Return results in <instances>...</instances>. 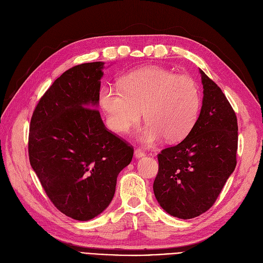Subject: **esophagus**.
<instances>
[{"mask_svg":"<svg viewBox=\"0 0 263 263\" xmlns=\"http://www.w3.org/2000/svg\"><path fill=\"white\" fill-rule=\"evenodd\" d=\"M134 156H135V158H141V157L145 156V153L142 149H140V148H136V149L134 151Z\"/></svg>","mask_w":263,"mask_h":263,"instance_id":"34e87169","label":"esophagus"}]
</instances>
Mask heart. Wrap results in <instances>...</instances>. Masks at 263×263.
<instances>
[{"label": "heart", "instance_id": "b5f03b06", "mask_svg": "<svg viewBox=\"0 0 263 263\" xmlns=\"http://www.w3.org/2000/svg\"><path fill=\"white\" fill-rule=\"evenodd\" d=\"M120 88L104 85L99 104L109 129L128 132L141 118L143 142L151 144L161 136L168 142L180 141L195 125L201 107L197 82L186 74H176L162 66H145L124 74Z\"/></svg>", "mask_w": 263, "mask_h": 263}]
</instances>
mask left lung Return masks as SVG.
Masks as SVG:
<instances>
[{"label": "left lung", "mask_w": 263, "mask_h": 263, "mask_svg": "<svg viewBox=\"0 0 263 263\" xmlns=\"http://www.w3.org/2000/svg\"><path fill=\"white\" fill-rule=\"evenodd\" d=\"M200 73L204 89L200 116L186 139L158 154L154 181L159 204L180 219L209 211L236 165L235 111L217 84Z\"/></svg>", "instance_id": "obj_1"}]
</instances>
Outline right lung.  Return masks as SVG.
<instances>
[{"instance_id":"add662e5","label":"right lung","mask_w":263,"mask_h":263,"mask_svg":"<svg viewBox=\"0 0 263 263\" xmlns=\"http://www.w3.org/2000/svg\"><path fill=\"white\" fill-rule=\"evenodd\" d=\"M103 64L83 63L65 71L40 99L30 122L32 168L54 206L82 221L108 206L117 176L134 152L92 108Z\"/></svg>"}]
</instances>
